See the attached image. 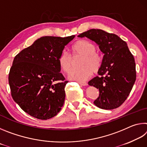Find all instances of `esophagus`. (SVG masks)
Listing matches in <instances>:
<instances>
[{
	"label": "esophagus",
	"mask_w": 147,
	"mask_h": 147,
	"mask_svg": "<svg viewBox=\"0 0 147 147\" xmlns=\"http://www.w3.org/2000/svg\"><path fill=\"white\" fill-rule=\"evenodd\" d=\"M78 84L82 86H86L87 85H88V84H87L86 82H78Z\"/></svg>",
	"instance_id": "1"
}]
</instances>
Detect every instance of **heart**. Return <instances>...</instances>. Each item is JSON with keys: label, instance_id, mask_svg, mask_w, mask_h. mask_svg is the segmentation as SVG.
<instances>
[{"label": "heart", "instance_id": "obj_1", "mask_svg": "<svg viewBox=\"0 0 147 147\" xmlns=\"http://www.w3.org/2000/svg\"><path fill=\"white\" fill-rule=\"evenodd\" d=\"M96 47L92 42L86 39H78L72 45L70 51L73 58L81 56L82 58L79 63L78 70L71 72L69 78L72 80L84 82L91 78L93 73H98L102 64V57L96 51ZM61 70L69 73L73 67V60L69 54L63 52L58 58Z\"/></svg>", "mask_w": 147, "mask_h": 147}]
</instances>
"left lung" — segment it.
Returning <instances> with one entry per match:
<instances>
[{"mask_svg": "<svg viewBox=\"0 0 147 147\" xmlns=\"http://www.w3.org/2000/svg\"><path fill=\"white\" fill-rule=\"evenodd\" d=\"M86 37L98 45L104 53L102 64L96 76L88 82L98 89L94 105L104 109L121 106L130 94L136 79V62L127 44L114 34L91 29L78 36Z\"/></svg>", "mask_w": 147, "mask_h": 147, "instance_id": "8db88e82", "label": "left lung"}]
</instances>
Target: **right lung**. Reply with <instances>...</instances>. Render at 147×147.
<instances>
[{"mask_svg":"<svg viewBox=\"0 0 147 147\" xmlns=\"http://www.w3.org/2000/svg\"><path fill=\"white\" fill-rule=\"evenodd\" d=\"M74 36L41 37L14 58L8 76L11 94L28 115L47 120L61 110L68 81L58 58Z\"/></svg>","mask_w":147,"mask_h":147,"instance_id":"1","label":"right lung"}]
</instances>
